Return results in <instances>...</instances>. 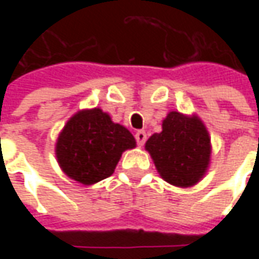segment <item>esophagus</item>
<instances>
[{"mask_svg":"<svg viewBox=\"0 0 259 259\" xmlns=\"http://www.w3.org/2000/svg\"><path fill=\"white\" fill-rule=\"evenodd\" d=\"M135 137H136V141H137V144H139V146L140 147L144 146V143H146V140H147V135L144 130H137V132H136Z\"/></svg>","mask_w":259,"mask_h":259,"instance_id":"34e87169","label":"esophagus"}]
</instances>
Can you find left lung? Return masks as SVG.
<instances>
[{"label": "left lung", "mask_w": 259, "mask_h": 259, "mask_svg": "<svg viewBox=\"0 0 259 259\" xmlns=\"http://www.w3.org/2000/svg\"><path fill=\"white\" fill-rule=\"evenodd\" d=\"M158 174L178 187L197 185L205 175L211 159V139L198 116L172 112L163 119L162 132L147 140Z\"/></svg>", "instance_id": "obj_1"}]
</instances>
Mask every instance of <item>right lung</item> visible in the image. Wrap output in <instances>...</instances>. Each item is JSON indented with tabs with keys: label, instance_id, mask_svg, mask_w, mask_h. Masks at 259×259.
<instances>
[{
	"label": "right lung",
	"instance_id": "1",
	"mask_svg": "<svg viewBox=\"0 0 259 259\" xmlns=\"http://www.w3.org/2000/svg\"><path fill=\"white\" fill-rule=\"evenodd\" d=\"M136 147L133 135L100 108L83 109L59 133L55 154L70 179L90 186L113 174L122 152Z\"/></svg>",
	"mask_w": 259,
	"mask_h": 259
}]
</instances>
